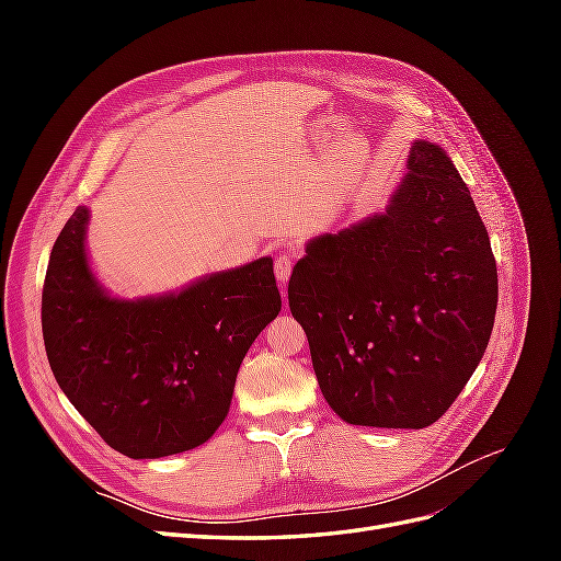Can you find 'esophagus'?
<instances>
[{
  "instance_id": "1",
  "label": "esophagus",
  "mask_w": 561,
  "mask_h": 561,
  "mask_svg": "<svg viewBox=\"0 0 561 561\" xmlns=\"http://www.w3.org/2000/svg\"><path fill=\"white\" fill-rule=\"evenodd\" d=\"M299 257V250L297 248H285L276 254V262H274V271H276V278L285 285L287 280H290V274H293V266Z\"/></svg>"
}]
</instances>
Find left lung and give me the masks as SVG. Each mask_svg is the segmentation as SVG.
I'll return each mask as SVG.
<instances>
[{
	"mask_svg": "<svg viewBox=\"0 0 561 561\" xmlns=\"http://www.w3.org/2000/svg\"><path fill=\"white\" fill-rule=\"evenodd\" d=\"M407 165L388 210L318 236L287 285L322 396L353 426H431L494 328L496 260L466 182L426 140Z\"/></svg>",
	"mask_w": 561,
	"mask_h": 561,
	"instance_id": "1",
	"label": "left lung"
}]
</instances>
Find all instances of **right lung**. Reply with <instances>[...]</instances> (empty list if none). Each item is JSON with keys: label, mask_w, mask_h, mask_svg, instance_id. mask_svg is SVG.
<instances>
[{"label": "right lung", "mask_w": 561, "mask_h": 561, "mask_svg": "<svg viewBox=\"0 0 561 561\" xmlns=\"http://www.w3.org/2000/svg\"><path fill=\"white\" fill-rule=\"evenodd\" d=\"M89 210L67 219L44 278L42 332L62 393L128 458L190 451L225 421L239 367L280 311L274 262L213 274L180 295L122 301L91 274Z\"/></svg>", "instance_id": "1"}]
</instances>
